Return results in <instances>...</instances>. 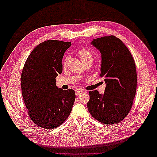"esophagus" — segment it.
Listing matches in <instances>:
<instances>
[{
	"instance_id": "obj_1",
	"label": "esophagus",
	"mask_w": 157,
	"mask_h": 157,
	"mask_svg": "<svg viewBox=\"0 0 157 157\" xmlns=\"http://www.w3.org/2000/svg\"><path fill=\"white\" fill-rule=\"evenodd\" d=\"M82 93H84V91L82 90H77L75 91V94L76 95H80L81 94H82Z\"/></svg>"
}]
</instances>
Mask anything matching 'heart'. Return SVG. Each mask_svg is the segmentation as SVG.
Returning a JSON list of instances; mask_svg holds the SVG:
<instances>
[{"label":"heart","instance_id":"1","mask_svg":"<svg viewBox=\"0 0 157 157\" xmlns=\"http://www.w3.org/2000/svg\"><path fill=\"white\" fill-rule=\"evenodd\" d=\"M78 55L79 56V57L82 60V61L83 63H84L87 61H89V60H93V55L92 53L90 52L88 50L86 49V48H80L78 50ZM67 57H65L64 61H63V67H65L67 65Z\"/></svg>","mask_w":157,"mask_h":157}]
</instances>
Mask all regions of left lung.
Wrapping results in <instances>:
<instances>
[{"instance_id":"8db88e82","label":"left lung","mask_w":157,"mask_h":157,"mask_svg":"<svg viewBox=\"0 0 157 157\" xmlns=\"http://www.w3.org/2000/svg\"><path fill=\"white\" fill-rule=\"evenodd\" d=\"M91 44L101 52L100 76L105 78L106 86L104 94L89 92L88 109L99 122L116 124L128 115L135 97L137 73L134 60L127 46L115 36L94 39Z\"/></svg>"}]
</instances>
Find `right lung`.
Listing matches in <instances>:
<instances>
[{
	"instance_id": "1",
	"label": "right lung",
	"mask_w": 157,
	"mask_h": 157,
	"mask_svg": "<svg viewBox=\"0 0 157 157\" xmlns=\"http://www.w3.org/2000/svg\"><path fill=\"white\" fill-rule=\"evenodd\" d=\"M71 42L49 40L38 44L23 66L21 86L23 102L32 121L46 129H55L68 118L75 99L72 89L56 86L63 70L62 59Z\"/></svg>"
}]
</instances>
